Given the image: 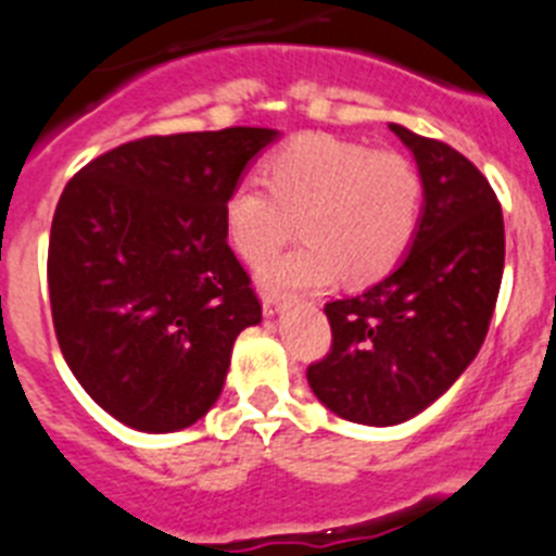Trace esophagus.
Returning <instances> with one entry per match:
<instances>
[{
    "label": "esophagus",
    "instance_id": "1",
    "mask_svg": "<svg viewBox=\"0 0 556 556\" xmlns=\"http://www.w3.org/2000/svg\"><path fill=\"white\" fill-rule=\"evenodd\" d=\"M281 306H283V298L278 292H262V308H264V314H267V317H273V314H278L281 312Z\"/></svg>",
    "mask_w": 556,
    "mask_h": 556
}]
</instances>
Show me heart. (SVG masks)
<instances>
[{"label":"heart","instance_id":"heart-1","mask_svg":"<svg viewBox=\"0 0 556 556\" xmlns=\"http://www.w3.org/2000/svg\"><path fill=\"white\" fill-rule=\"evenodd\" d=\"M264 175L267 184L244 175L230 186L223 205L230 248L242 262L262 264L298 219L306 244L264 264L262 287L320 292L342 275L367 287L387 278L415 242L424 180L401 152L306 132L275 152Z\"/></svg>","mask_w":556,"mask_h":556}]
</instances>
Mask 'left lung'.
Returning <instances> with one entry per match:
<instances>
[{
  "label": "left lung",
  "mask_w": 556,
  "mask_h": 556,
  "mask_svg": "<svg viewBox=\"0 0 556 556\" xmlns=\"http://www.w3.org/2000/svg\"><path fill=\"white\" fill-rule=\"evenodd\" d=\"M390 130L424 180L415 242L384 281L326 303L331 353L306 372L323 406L365 426L404 424L465 372L504 273V217L488 178L443 141Z\"/></svg>",
  "instance_id": "obj_1"
}]
</instances>
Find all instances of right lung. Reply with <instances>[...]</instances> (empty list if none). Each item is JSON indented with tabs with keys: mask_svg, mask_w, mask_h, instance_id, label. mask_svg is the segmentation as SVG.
<instances>
[{
	"mask_svg": "<svg viewBox=\"0 0 556 556\" xmlns=\"http://www.w3.org/2000/svg\"><path fill=\"white\" fill-rule=\"evenodd\" d=\"M269 127L127 141L83 166L49 233V303L68 370L130 429L166 434L217 404L236 337L262 323L223 205Z\"/></svg>",
	"mask_w": 556,
	"mask_h": 556,
	"instance_id": "obj_1",
	"label": "right lung"
}]
</instances>
